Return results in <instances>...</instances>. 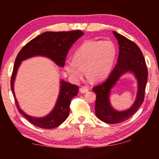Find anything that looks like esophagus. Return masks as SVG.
I'll use <instances>...</instances> for the list:
<instances>
[{"label":"esophagus","mask_w":159,"mask_h":159,"mask_svg":"<svg viewBox=\"0 0 159 159\" xmlns=\"http://www.w3.org/2000/svg\"><path fill=\"white\" fill-rule=\"evenodd\" d=\"M88 90H89V88H88L87 86H82L81 88H80V92L82 93H87Z\"/></svg>","instance_id":"34e87169"}]
</instances>
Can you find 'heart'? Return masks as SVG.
<instances>
[{
  "label": "heart",
  "instance_id": "obj_1",
  "mask_svg": "<svg viewBox=\"0 0 159 159\" xmlns=\"http://www.w3.org/2000/svg\"><path fill=\"white\" fill-rule=\"evenodd\" d=\"M116 48L111 41H88L75 51L73 61H66L64 69L75 81L86 75L93 81L98 82L108 76L116 57Z\"/></svg>",
  "mask_w": 159,
  "mask_h": 159
}]
</instances>
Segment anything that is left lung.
<instances>
[{
	"instance_id": "left-lung-1",
	"label": "left lung",
	"mask_w": 159,
	"mask_h": 159,
	"mask_svg": "<svg viewBox=\"0 0 159 159\" xmlns=\"http://www.w3.org/2000/svg\"><path fill=\"white\" fill-rule=\"evenodd\" d=\"M113 34L119 45L117 64L105 81L93 88L96 93L95 110L97 117L102 121L109 124L119 123L128 120L138 111L143 103L148 76L144 57L138 45L117 32L113 31ZM128 71L133 72L138 79L139 91L136 100L127 111H115L109 102L110 90L120 76Z\"/></svg>"
}]
</instances>
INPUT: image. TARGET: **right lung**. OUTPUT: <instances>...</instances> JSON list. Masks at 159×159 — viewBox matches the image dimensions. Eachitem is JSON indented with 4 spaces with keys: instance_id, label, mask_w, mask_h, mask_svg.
I'll list each match as a JSON object with an SVG mask.
<instances>
[{
    "instance_id": "obj_1",
    "label": "right lung",
    "mask_w": 159,
    "mask_h": 159,
    "mask_svg": "<svg viewBox=\"0 0 159 159\" xmlns=\"http://www.w3.org/2000/svg\"><path fill=\"white\" fill-rule=\"evenodd\" d=\"M83 35L80 30L71 31H47L27 43L18 53L15 61L10 85L15 98V104L19 112L32 124L37 127L52 129L61 124L68 117L71 99L79 93V87L64 80L61 81L60 95L55 107L50 113L43 118H34L26 114L18 106L14 93V81L19 66L21 61L26 59L41 55L49 57L60 66H64L67 52L75 42Z\"/></svg>"
}]
</instances>
